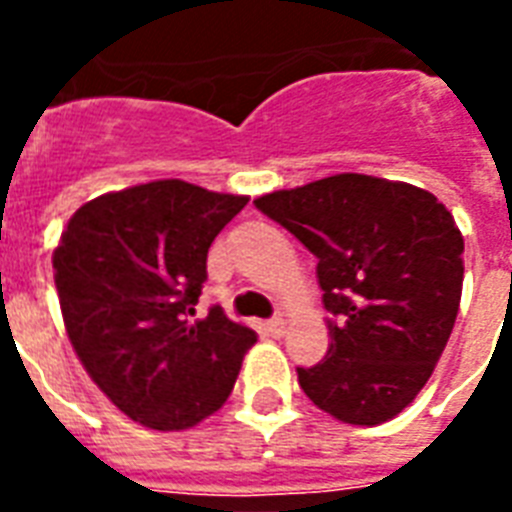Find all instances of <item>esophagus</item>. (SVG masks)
Wrapping results in <instances>:
<instances>
[{"label": "esophagus", "instance_id": "obj_1", "mask_svg": "<svg viewBox=\"0 0 512 512\" xmlns=\"http://www.w3.org/2000/svg\"><path fill=\"white\" fill-rule=\"evenodd\" d=\"M268 332H271V337H284L287 335V321L276 316L273 321H268Z\"/></svg>", "mask_w": 512, "mask_h": 512}]
</instances>
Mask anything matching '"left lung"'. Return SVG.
Returning <instances> with one entry per match:
<instances>
[{"label":"left lung","mask_w":512,"mask_h":512,"mask_svg":"<svg viewBox=\"0 0 512 512\" xmlns=\"http://www.w3.org/2000/svg\"><path fill=\"white\" fill-rule=\"evenodd\" d=\"M255 207L319 257L329 350L297 382L321 412L382 425L425 388L462 297V233L425 188L385 177H321Z\"/></svg>","instance_id":"obj_1"}]
</instances>
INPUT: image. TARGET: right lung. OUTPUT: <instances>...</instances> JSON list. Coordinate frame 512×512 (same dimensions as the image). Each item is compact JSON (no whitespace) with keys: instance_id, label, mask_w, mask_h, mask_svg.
Here are the masks:
<instances>
[{"instance_id":"obj_1","label":"right lung","mask_w":512,"mask_h":512,"mask_svg":"<svg viewBox=\"0 0 512 512\" xmlns=\"http://www.w3.org/2000/svg\"><path fill=\"white\" fill-rule=\"evenodd\" d=\"M249 196L185 180L108 191L52 249L71 348L90 380L148 430H188L228 401L257 335L220 308L191 321L215 236Z\"/></svg>"}]
</instances>
